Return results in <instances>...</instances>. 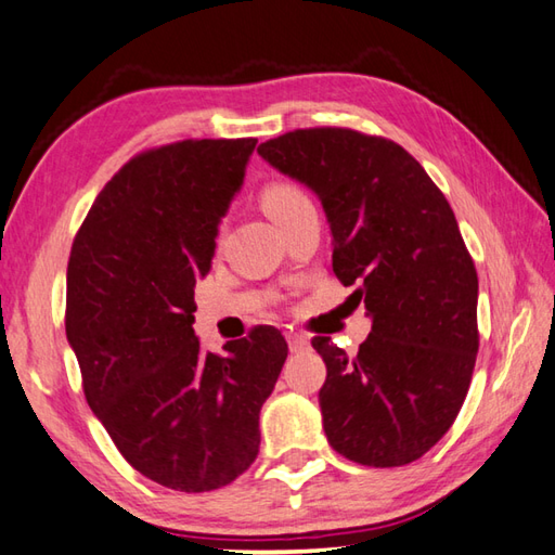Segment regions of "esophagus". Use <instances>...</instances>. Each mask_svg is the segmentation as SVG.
<instances>
[{"label": "esophagus", "mask_w": 555, "mask_h": 555, "mask_svg": "<svg viewBox=\"0 0 555 555\" xmlns=\"http://www.w3.org/2000/svg\"><path fill=\"white\" fill-rule=\"evenodd\" d=\"M286 338H288L291 352H302V350H308V348H310V338L305 336V334H298V332H288V334H286Z\"/></svg>", "instance_id": "34e87169"}]
</instances>
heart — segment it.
<instances>
[{
	"instance_id": "heart-1",
	"label": "heart",
	"mask_w": 555,
	"mask_h": 555,
	"mask_svg": "<svg viewBox=\"0 0 555 555\" xmlns=\"http://www.w3.org/2000/svg\"><path fill=\"white\" fill-rule=\"evenodd\" d=\"M257 199H259V207L264 209V215L269 219H274L276 223L286 221L291 215H296L300 207L312 205L308 193H305L298 183H293L288 179L267 181L262 188H259Z\"/></svg>"
}]
</instances>
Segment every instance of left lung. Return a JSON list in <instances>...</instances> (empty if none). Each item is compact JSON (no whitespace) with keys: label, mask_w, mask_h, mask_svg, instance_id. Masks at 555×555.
<instances>
[{"label":"left lung","mask_w":555,"mask_h":555,"mask_svg":"<svg viewBox=\"0 0 555 555\" xmlns=\"http://www.w3.org/2000/svg\"><path fill=\"white\" fill-rule=\"evenodd\" d=\"M320 195L334 274L364 302L356 356L314 336L326 362V439L367 467H400L441 441L465 403L479 350L477 269L451 205L422 164L382 135L320 126L257 147Z\"/></svg>","instance_id":"obj_1"}]
</instances>
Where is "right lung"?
I'll return each instance as SVG.
<instances>
[{"label": "right lung", "mask_w": 555, "mask_h": 555, "mask_svg": "<svg viewBox=\"0 0 555 555\" xmlns=\"http://www.w3.org/2000/svg\"><path fill=\"white\" fill-rule=\"evenodd\" d=\"M255 138L179 140L140 152L102 188L70 245L66 338L82 393L114 446L162 487H227L259 453V410L288 344L255 326L205 352L195 281Z\"/></svg>", "instance_id": "1"}]
</instances>
